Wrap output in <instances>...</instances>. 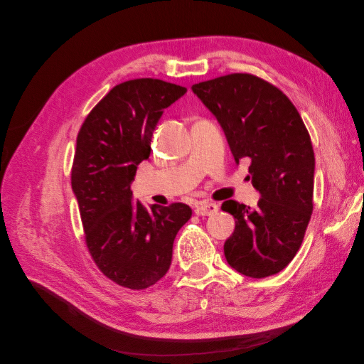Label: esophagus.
<instances>
[{
  "label": "esophagus",
  "mask_w": 364,
  "mask_h": 364,
  "mask_svg": "<svg viewBox=\"0 0 364 364\" xmlns=\"http://www.w3.org/2000/svg\"><path fill=\"white\" fill-rule=\"evenodd\" d=\"M218 211V206L211 202H202L199 206L196 208L197 215H213Z\"/></svg>",
  "instance_id": "34e87169"
}]
</instances>
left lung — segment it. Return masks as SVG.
I'll use <instances>...</instances> for the list:
<instances>
[{
	"mask_svg": "<svg viewBox=\"0 0 364 364\" xmlns=\"http://www.w3.org/2000/svg\"><path fill=\"white\" fill-rule=\"evenodd\" d=\"M193 92L218 119L235 162H250L249 179L261 193L255 209L223 202L235 218L226 261L249 278L277 274L299 250L313 213L310 134L290 98L258 75H222L193 85Z\"/></svg>",
	"mask_w": 364,
	"mask_h": 364,
	"instance_id": "8db88e82",
	"label": "left lung"
}]
</instances>
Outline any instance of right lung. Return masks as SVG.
I'll return each mask as SVG.
<instances>
[{
  "instance_id": "1",
  "label": "right lung",
  "mask_w": 364,
  "mask_h": 364,
  "mask_svg": "<svg viewBox=\"0 0 364 364\" xmlns=\"http://www.w3.org/2000/svg\"><path fill=\"white\" fill-rule=\"evenodd\" d=\"M185 92L159 79L123 82L94 106L77 135L71 185L87 252L106 278L130 290L164 278L176 234L191 217L188 205L147 209L130 191L164 109Z\"/></svg>"
}]
</instances>
